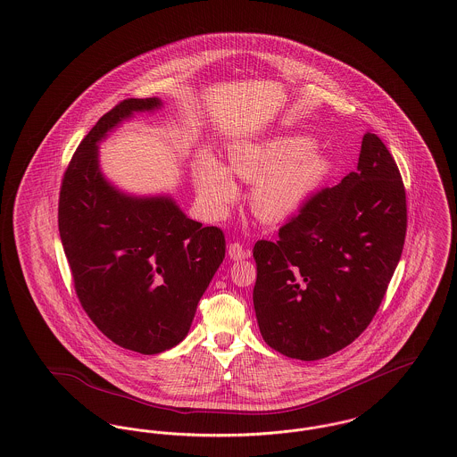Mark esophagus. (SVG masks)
Returning a JSON list of instances; mask_svg holds the SVG:
<instances>
[{
    "mask_svg": "<svg viewBox=\"0 0 457 457\" xmlns=\"http://www.w3.org/2000/svg\"><path fill=\"white\" fill-rule=\"evenodd\" d=\"M228 253H229V257L233 261H243V259H246L250 255V252L240 243H231L229 248H228Z\"/></svg>",
    "mask_w": 457,
    "mask_h": 457,
    "instance_id": "1",
    "label": "esophagus"
}]
</instances>
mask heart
Segmentation results:
<instances>
[{
  "instance_id": "obj_1",
  "label": "heart",
  "mask_w": 457,
  "mask_h": 457,
  "mask_svg": "<svg viewBox=\"0 0 457 457\" xmlns=\"http://www.w3.org/2000/svg\"><path fill=\"white\" fill-rule=\"evenodd\" d=\"M312 146L309 136L283 135L229 148L231 170L255 183L250 205L257 217L266 222L292 217L328 176L331 159ZM195 181L200 205L211 217H222L240 196L229 169L212 155L200 157Z\"/></svg>"
}]
</instances>
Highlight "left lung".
<instances>
[{"mask_svg":"<svg viewBox=\"0 0 457 457\" xmlns=\"http://www.w3.org/2000/svg\"><path fill=\"white\" fill-rule=\"evenodd\" d=\"M405 189L385 143L366 133L357 170L312 195L253 246V307L270 349L318 361L350 345L373 321L403 253Z\"/></svg>","mask_w":457,"mask_h":457,"instance_id":"left-lung-1","label":"left lung"}]
</instances>
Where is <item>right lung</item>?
I'll use <instances>...</instances> for the list:
<instances>
[{
    "mask_svg": "<svg viewBox=\"0 0 457 457\" xmlns=\"http://www.w3.org/2000/svg\"><path fill=\"white\" fill-rule=\"evenodd\" d=\"M159 98H128L84 136L65 169L58 229L74 288L96 328L122 349L145 355L187 335L198 300L226 253L224 233L189 219L170 196H131L113 188L98 143Z\"/></svg>",
    "mask_w": 457,
    "mask_h": 457,
    "instance_id": "right-lung-1",
    "label": "right lung"
}]
</instances>
